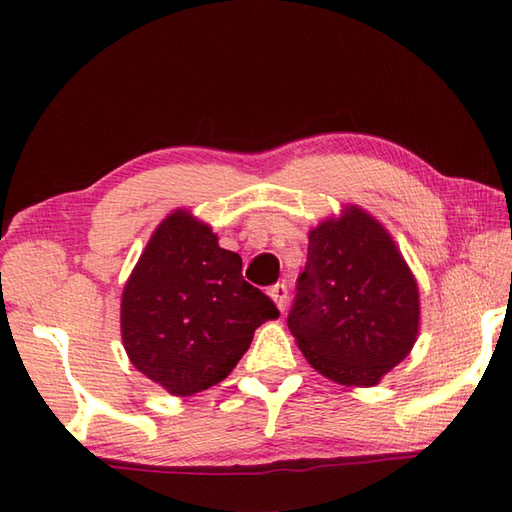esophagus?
Returning a JSON list of instances; mask_svg holds the SVG:
<instances>
[{
  "mask_svg": "<svg viewBox=\"0 0 512 512\" xmlns=\"http://www.w3.org/2000/svg\"><path fill=\"white\" fill-rule=\"evenodd\" d=\"M268 295L273 297V301L277 303V308L284 312L286 310V303H288V286L286 284H275L273 288L268 290Z\"/></svg>",
  "mask_w": 512,
  "mask_h": 512,
  "instance_id": "esophagus-1",
  "label": "esophagus"
}]
</instances>
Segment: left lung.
<instances>
[{"mask_svg": "<svg viewBox=\"0 0 512 512\" xmlns=\"http://www.w3.org/2000/svg\"><path fill=\"white\" fill-rule=\"evenodd\" d=\"M418 325V284L383 224L347 206L312 228L288 328L319 374L372 387L411 352Z\"/></svg>", "mask_w": 512, "mask_h": 512, "instance_id": "8db88e82", "label": "left lung"}]
</instances>
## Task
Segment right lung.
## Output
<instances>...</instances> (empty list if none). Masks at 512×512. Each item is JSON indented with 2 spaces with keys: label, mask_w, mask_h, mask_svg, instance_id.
<instances>
[{
  "label": "right lung",
  "mask_w": 512,
  "mask_h": 512,
  "mask_svg": "<svg viewBox=\"0 0 512 512\" xmlns=\"http://www.w3.org/2000/svg\"><path fill=\"white\" fill-rule=\"evenodd\" d=\"M277 317L273 299L244 279L242 257L180 209L127 279L121 334L138 372L173 396H193L231 374L259 325Z\"/></svg>",
  "instance_id": "obj_1"
}]
</instances>
